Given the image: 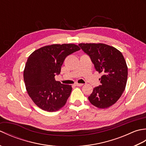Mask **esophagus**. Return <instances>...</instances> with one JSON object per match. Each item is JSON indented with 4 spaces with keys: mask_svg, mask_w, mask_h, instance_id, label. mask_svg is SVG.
I'll return each instance as SVG.
<instances>
[{
    "mask_svg": "<svg viewBox=\"0 0 146 146\" xmlns=\"http://www.w3.org/2000/svg\"><path fill=\"white\" fill-rule=\"evenodd\" d=\"M83 84H82V83H76L75 84V85L77 86H83Z\"/></svg>",
    "mask_w": 146,
    "mask_h": 146,
    "instance_id": "34e87169",
    "label": "esophagus"
}]
</instances>
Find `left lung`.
<instances>
[{"instance_id":"left-lung-1","label":"left lung","mask_w":146,"mask_h":146,"mask_svg":"<svg viewBox=\"0 0 146 146\" xmlns=\"http://www.w3.org/2000/svg\"><path fill=\"white\" fill-rule=\"evenodd\" d=\"M80 47L88 54L95 70L102 76L101 85L95 87L88 97L90 102L99 108H107L115 104L127 81L128 68L119 50L103 43H80Z\"/></svg>"}]
</instances>
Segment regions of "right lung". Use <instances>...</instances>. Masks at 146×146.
<instances>
[{"label": "right lung", "instance_id": "right-lung-1", "mask_svg": "<svg viewBox=\"0 0 146 146\" xmlns=\"http://www.w3.org/2000/svg\"><path fill=\"white\" fill-rule=\"evenodd\" d=\"M75 44H51L36 49L30 54L24 70L27 94L41 109L52 112L66 104L72 87L56 81L67 56L80 50Z\"/></svg>", "mask_w": 146, "mask_h": 146}]
</instances>
